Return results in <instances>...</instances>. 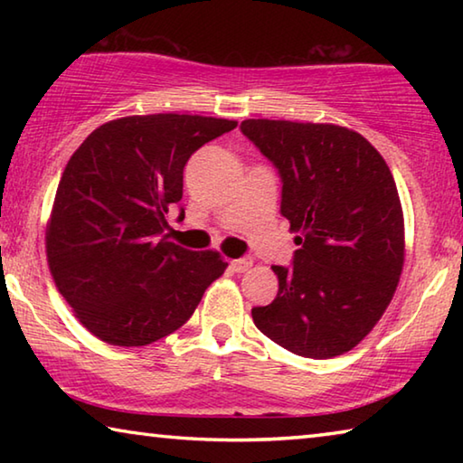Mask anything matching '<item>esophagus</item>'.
Segmentation results:
<instances>
[{"mask_svg": "<svg viewBox=\"0 0 463 463\" xmlns=\"http://www.w3.org/2000/svg\"><path fill=\"white\" fill-rule=\"evenodd\" d=\"M250 265H253V260H249V257H241V260L231 261V269L234 273H245L250 269Z\"/></svg>", "mask_w": 463, "mask_h": 463, "instance_id": "1", "label": "esophagus"}]
</instances>
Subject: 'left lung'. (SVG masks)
Here are the masks:
<instances>
[{"mask_svg":"<svg viewBox=\"0 0 463 463\" xmlns=\"http://www.w3.org/2000/svg\"><path fill=\"white\" fill-rule=\"evenodd\" d=\"M241 130L278 167L281 214L298 232L294 265H273L278 296L250 310L253 323L296 355L347 354L401 281L404 214L390 167L370 140L336 124L250 118Z\"/></svg>","mask_w":463,"mask_h":463,"instance_id":"left-lung-1","label":"left lung"}]
</instances>
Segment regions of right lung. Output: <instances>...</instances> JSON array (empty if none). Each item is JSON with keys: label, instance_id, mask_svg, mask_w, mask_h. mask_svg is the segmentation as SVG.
I'll return each instance as SVG.
<instances>
[{"label": "right lung", "instance_id": "right-lung-1", "mask_svg": "<svg viewBox=\"0 0 463 463\" xmlns=\"http://www.w3.org/2000/svg\"><path fill=\"white\" fill-rule=\"evenodd\" d=\"M234 120L124 116L101 124L69 159L46 224L54 286L91 335L143 347L177 331L226 269L218 250L167 241L184 167Z\"/></svg>", "mask_w": 463, "mask_h": 463}]
</instances>
